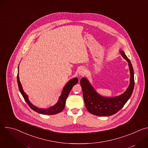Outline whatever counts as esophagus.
Wrapping results in <instances>:
<instances>
[{
	"instance_id": "34e87169",
	"label": "esophagus",
	"mask_w": 148,
	"mask_h": 148,
	"mask_svg": "<svg viewBox=\"0 0 148 148\" xmlns=\"http://www.w3.org/2000/svg\"><path fill=\"white\" fill-rule=\"evenodd\" d=\"M86 73V70L84 68H81L78 70V74L81 75H83Z\"/></svg>"
}]
</instances>
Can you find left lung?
I'll return each instance as SVG.
<instances>
[{
  "instance_id": "left-lung-1",
  "label": "left lung",
  "mask_w": 148,
  "mask_h": 148,
  "mask_svg": "<svg viewBox=\"0 0 148 148\" xmlns=\"http://www.w3.org/2000/svg\"><path fill=\"white\" fill-rule=\"evenodd\" d=\"M120 53L128 62L131 74L130 86L122 95L110 98L102 97L95 91L87 79L82 78L80 81L86 107L88 112L93 115L107 116L116 114L124 106L132 94L135 84L134 69L130 60L124 52L121 51Z\"/></svg>"
}]
</instances>
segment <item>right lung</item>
<instances>
[{
	"mask_svg": "<svg viewBox=\"0 0 148 148\" xmlns=\"http://www.w3.org/2000/svg\"><path fill=\"white\" fill-rule=\"evenodd\" d=\"M17 83H18V87L19 91L20 93L22 94L23 97L24 98L25 101L27 102V103L29 105V106L35 112L41 114H44V115H54L56 114H58L60 112H61L63 110H64L65 105H66V101L67 98V97L71 90L73 87L75 85V84H77L78 80L77 78H73L71 79L70 81H69L65 87L63 88V90L62 91L61 95L59 98L58 102L54 105L53 107H51L48 109H41L38 108L36 107H35L34 105L32 104L29 101L28 99V96L26 93L23 91V90L22 88V86L21 85L20 80H19V77H18V71L17 73Z\"/></svg>",
	"mask_w": 148,
	"mask_h": 148,
	"instance_id": "right-lung-1",
	"label": "right lung"
}]
</instances>
